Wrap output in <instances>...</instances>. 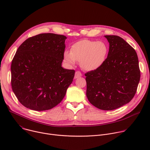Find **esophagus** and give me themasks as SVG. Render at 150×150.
I'll list each match as a JSON object with an SVG mask.
<instances>
[{
	"instance_id": "esophagus-1",
	"label": "esophagus",
	"mask_w": 150,
	"mask_h": 150,
	"mask_svg": "<svg viewBox=\"0 0 150 150\" xmlns=\"http://www.w3.org/2000/svg\"><path fill=\"white\" fill-rule=\"evenodd\" d=\"M82 76V74L80 71H76L75 72V78H78L79 77Z\"/></svg>"
}]
</instances>
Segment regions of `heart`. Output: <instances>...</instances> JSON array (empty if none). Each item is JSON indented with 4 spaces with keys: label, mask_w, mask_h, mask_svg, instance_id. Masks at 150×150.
<instances>
[{
    "label": "heart",
    "mask_w": 150,
    "mask_h": 150,
    "mask_svg": "<svg viewBox=\"0 0 150 150\" xmlns=\"http://www.w3.org/2000/svg\"><path fill=\"white\" fill-rule=\"evenodd\" d=\"M108 51V46L103 42L83 40L72 45L71 52L65 51L64 59L69 65H74L78 61L82 69L93 71L102 65Z\"/></svg>",
    "instance_id": "obj_1"
}]
</instances>
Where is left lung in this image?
I'll use <instances>...</instances> for the list:
<instances>
[{
    "label": "left lung",
    "mask_w": 150,
    "mask_h": 150,
    "mask_svg": "<svg viewBox=\"0 0 150 150\" xmlns=\"http://www.w3.org/2000/svg\"><path fill=\"white\" fill-rule=\"evenodd\" d=\"M109 42L108 57L97 69L85 74L86 95L97 108L112 110L131 101L140 80L135 49L117 35H105Z\"/></svg>",
    "instance_id": "obj_1"
}]
</instances>
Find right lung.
Masks as SVG:
<instances>
[{
    "instance_id": "right-lung-1",
    "label": "right lung",
    "mask_w": 150,
    "mask_h": 150,
    "mask_svg": "<svg viewBox=\"0 0 150 150\" xmlns=\"http://www.w3.org/2000/svg\"><path fill=\"white\" fill-rule=\"evenodd\" d=\"M66 38L40 34L27 39L16 50L11 63V86L25 108L49 110L65 97L75 72L62 67Z\"/></svg>"
}]
</instances>
